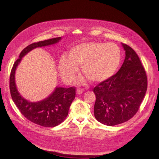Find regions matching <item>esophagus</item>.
Masks as SVG:
<instances>
[{
  "label": "esophagus",
  "mask_w": 159,
  "mask_h": 159,
  "mask_svg": "<svg viewBox=\"0 0 159 159\" xmlns=\"http://www.w3.org/2000/svg\"><path fill=\"white\" fill-rule=\"evenodd\" d=\"M84 92V90L83 89H77V91H76V93L78 94V95H80V94H81Z\"/></svg>",
  "instance_id": "obj_1"
}]
</instances>
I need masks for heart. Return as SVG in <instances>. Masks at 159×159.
<instances>
[{
  "instance_id": "heart-1",
  "label": "heart",
  "mask_w": 159,
  "mask_h": 159,
  "mask_svg": "<svg viewBox=\"0 0 159 159\" xmlns=\"http://www.w3.org/2000/svg\"><path fill=\"white\" fill-rule=\"evenodd\" d=\"M121 60V50L113 43L86 42L71 48L69 57H61L59 70L64 80L70 81L78 71L77 66L82 65L86 78L91 82L100 83L113 75Z\"/></svg>"
}]
</instances>
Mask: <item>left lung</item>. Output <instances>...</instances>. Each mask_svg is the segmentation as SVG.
<instances>
[{"label":"left lung","instance_id":"8db88e82","mask_svg":"<svg viewBox=\"0 0 159 159\" xmlns=\"http://www.w3.org/2000/svg\"><path fill=\"white\" fill-rule=\"evenodd\" d=\"M125 58L121 68L93 88L96 100L94 115L100 123L114 126L137 113L147 89L146 71L137 53L122 44Z\"/></svg>","mask_w":159,"mask_h":159}]
</instances>
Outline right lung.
<instances>
[{
  "label": "right lung",
  "mask_w": 159,
  "mask_h": 159,
  "mask_svg": "<svg viewBox=\"0 0 159 159\" xmlns=\"http://www.w3.org/2000/svg\"><path fill=\"white\" fill-rule=\"evenodd\" d=\"M61 37L32 43L26 47L13 65L10 75L12 99L20 113L31 122L45 127H54L63 122L68 115L70 105L75 97V88H56L50 96L38 102H30L20 95L15 84V71L22 57L36 48L56 44Z\"/></svg>",
  "instance_id": "add662e5"
}]
</instances>
